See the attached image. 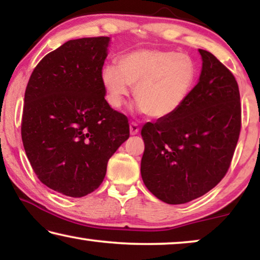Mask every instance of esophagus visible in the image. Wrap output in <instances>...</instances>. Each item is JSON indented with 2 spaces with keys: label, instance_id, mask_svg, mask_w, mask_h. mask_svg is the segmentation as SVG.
<instances>
[{
  "label": "esophagus",
  "instance_id": "34e87169",
  "mask_svg": "<svg viewBox=\"0 0 260 260\" xmlns=\"http://www.w3.org/2000/svg\"><path fill=\"white\" fill-rule=\"evenodd\" d=\"M138 131H140V127H138V124L136 123H130V134L131 135H137Z\"/></svg>",
  "mask_w": 260,
  "mask_h": 260
}]
</instances>
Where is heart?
I'll use <instances>...</instances> for the list:
<instances>
[{"mask_svg": "<svg viewBox=\"0 0 260 260\" xmlns=\"http://www.w3.org/2000/svg\"><path fill=\"white\" fill-rule=\"evenodd\" d=\"M116 66L102 70L110 105L118 109L134 88L136 110L151 118H166L182 108L198 79L189 55L162 49H137L119 56Z\"/></svg>", "mask_w": 260, "mask_h": 260, "instance_id": "heart-1", "label": "heart"}]
</instances>
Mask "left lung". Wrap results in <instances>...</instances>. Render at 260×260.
<instances>
[{
  "label": "left lung",
  "instance_id": "left-lung-1",
  "mask_svg": "<svg viewBox=\"0 0 260 260\" xmlns=\"http://www.w3.org/2000/svg\"><path fill=\"white\" fill-rule=\"evenodd\" d=\"M198 84L174 115L142 127L141 175L159 200L181 205L205 195L226 175L241 124L236 78L212 53L199 49Z\"/></svg>",
  "mask_w": 260,
  "mask_h": 260
}]
</instances>
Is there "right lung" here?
<instances>
[{
  "instance_id": "right-lung-1",
  "label": "right lung",
  "mask_w": 260,
  "mask_h": 260,
  "mask_svg": "<svg viewBox=\"0 0 260 260\" xmlns=\"http://www.w3.org/2000/svg\"><path fill=\"white\" fill-rule=\"evenodd\" d=\"M111 39L70 40L45 56L28 81L21 135L38 179L81 198L101 186L111 156L130 136L110 108L102 70Z\"/></svg>"
}]
</instances>
